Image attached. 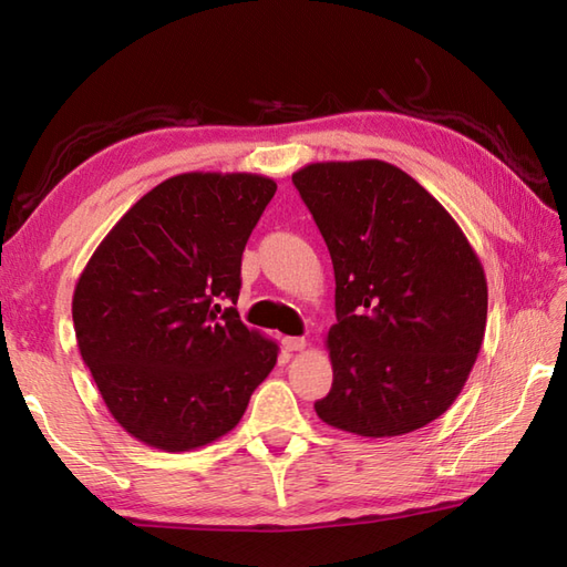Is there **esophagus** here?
<instances>
[{"mask_svg": "<svg viewBox=\"0 0 567 567\" xmlns=\"http://www.w3.org/2000/svg\"><path fill=\"white\" fill-rule=\"evenodd\" d=\"M282 346L287 351H305L307 339H302V336H287V339H282Z\"/></svg>", "mask_w": 567, "mask_h": 567, "instance_id": "obj_1", "label": "esophagus"}]
</instances>
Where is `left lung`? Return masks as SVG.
I'll list each match as a JSON object with an SVG mask.
<instances>
[{
  "label": "left lung",
  "instance_id": "left-lung-1",
  "mask_svg": "<svg viewBox=\"0 0 567 567\" xmlns=\"http://www.w3.org/2000/svg\"><path fill=\"white\" fill-rule=\"evenodd\" d=\"M336 277L331 392L321 421L402 436L449 409L487 323L483 262L414 177L384 161L311 163L292 175Z\"/></svg>",
  "mask_w": 567,
  "mask_h": 567
}]
</instances>
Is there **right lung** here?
Segmentation results:
<instances>
[{
    "label": "right lung",
    "mask_w": 567,
    "mask_h": 567,
    "mask_svg": "<svg viewBox=\"0 0 567 567\" xmlns=\"http://www.w3.org/2000/svg\"><path fill=\"white\" fill-rule=\"evenodd\" d=\"M275 189L250 173L167 177L84 265L72 295L80 355L116 424L151 449L221 439L277 363V343L226 307Z\"/></svg>",
    "instance_id": "obj_1"
}]
</instances>
